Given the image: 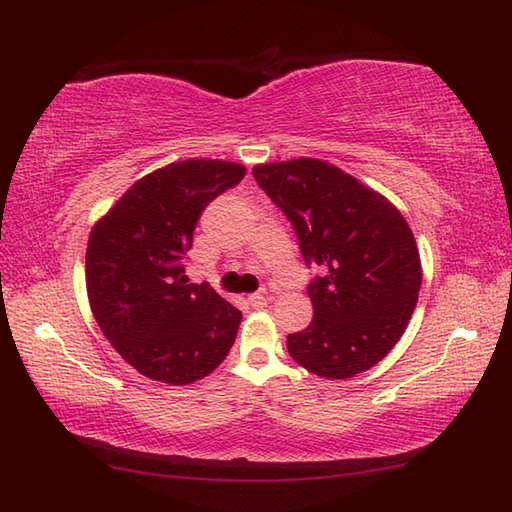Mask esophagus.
<instances>
[{
	"instance_id": "34e87169",
	"label": "esophagus",
	"mask_w": 512,
	"mask_h": 512,
	"mask_svg": "<svg viewBox=\"0 0 512 512\" xmlns=\"http://www.w3.org/2000/svg\"><path fill=\"white\" fill-rule=\"evenodd\" d=\"M248 303L253 308H264L268 303V295H266V292H255V295L248 297Z\"/></svg>"
}]
</instances>
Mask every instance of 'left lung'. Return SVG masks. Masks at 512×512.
Returning a JSON list of instances; mask_svg holds the SVG:
<instances>
[{
	"instance_id": "8db88e82",
	"label": "left lung",
	"mask_w": 512,
	"mask_h": 512,
	"mask_svg": "<svg viewBox=\"0 0 512 512\" xmlns=\"http://www.w3.org/2000/svg\"><path fill=\"white\" fill-rule=\"evenodd\" d=\"M253 176L295 226L314 319L288 334V352L321 378H352L389 354L418 303L420 253L385 195L317 158L253 167Z\"/></svg>"
}]
</instances>
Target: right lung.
I'll return each instance as SVG.
<instances>
[{
  "mask_svg": "<svg viewBox=\"0 0 512 512\" xmlns=\"http://www.w3.org/2000/svg\"><path fill=\"white\" fill-rule=\"evenodd\" d=\"M244 173L226 160L171 162L136 180L92 228V314L114 350L151 380L195 383L231 350L242 312L209 284H189L184 255L206 204Z\"/></svg>",
  "mask_w": 512,
  "mask_h": 512,
  "instance_id": "1",
  "label": "right lung"
}]
</instances>
